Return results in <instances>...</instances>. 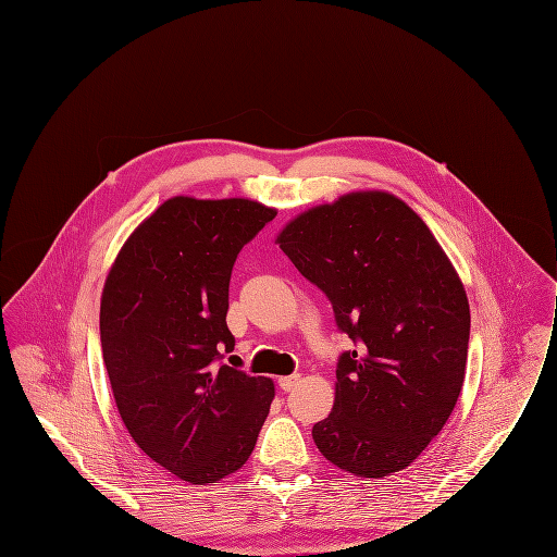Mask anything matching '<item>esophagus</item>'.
I'll use <instances>...</instances> for the list:
<instances>
[{"label":"esophagus","mask_w":557,"mask_h":557,"mask_svg":"<svg viewBox=\"0 0 557 557\" xmlns=\"http://www.w3.org/2000/svg\"><path fill=\"white\" fill-rule=\"evenodd\" d=\"M298 383H300V374H292V376H281V379H278V387H281L283 392H292Z\"/></svg>","instance_id":"34e87169"}]
</instances>
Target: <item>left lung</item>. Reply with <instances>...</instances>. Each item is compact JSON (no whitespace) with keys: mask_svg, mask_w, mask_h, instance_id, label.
<instances>
[{"mask_svg":"<svg viewBox=\"0 0 557 557\" xmlns=\"http://www.w3.org/2000/svg\"><path fill=\"white\" fill-rule=\"evenodd\" d=\"M333 305L357 350L342 352L333 411L313 442L366 479L407 468L459 398L470 335L466 289L429 226L387 191H352L276 237Z\"/></svg>","mask_w":557,"mask_h":557,"instance_id":"left-lung-1","label":"left lung"}]
</instances>
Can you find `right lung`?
Wrapping results in <instances>:
<instances>
[{
    "instance_id": "add662e5",
    "label": "right lung",
    "mask_w": 557,
    "mask_h": 557,
    "mask_svg": "<svg viewBox=\"0 0 557 557\" xmlns=\"http://www.w3.org/2000/svg\"><path fill=\"white\" fill-rule=\"evenodd\" d=\"M274 215L246 198H170L133 231L104 283L100 339L120 416L152 461L196 485L239 470L270 413L272 379L218 361L235 346V259Z\"/></svg>"
}]
</instances>
